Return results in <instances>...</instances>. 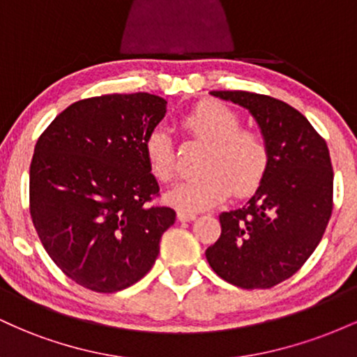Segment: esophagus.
<instances>
[{
  "mask_svg": "<svg viewBox=\"0 0 357 357\" xmlns=\"http://www.w3.org/2000/svg\"><path fill=\"white\" fill-rule=\"evenodd\" d=\"M196 218V213L192 211H186V210H179L178 211V220L179 221H191Z\"/></svg>",
  "mask_w": 357,
  "mask_h": 357,
  "instance_id": "esophagus-1",
  "label": "esophagus"
}]
</instances>
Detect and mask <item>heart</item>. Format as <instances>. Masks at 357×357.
Returning <instances> with one entry per match:
<instances>
[{"instance_id":"obj_1","label":"heart","mask_w":357,"mask_h":357,"mask_svg":"<svg viewBox=\"0 0 357 357\" xmlns=\"http://www.w3.org/2000/svg\"><path fill=\"white\" fill-rule=\"evenodd\" d=\"M190 136L208 144L199 178L176 184L167 202L186 211L216 206L233 190L236 196L252 195L260 186L270 165V149L258 130L243 129L235 110L220 102H203L181 119ZM144 159L158 181L173 179L174 146L162 127H155L144 139Z\"/></svg>"}]
</instances>
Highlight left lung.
<instances>
[{"label": "left lung", "instance_id": "1", "mask_svg": "<svg viewBox=\"0 0 357 357\" xmlns=\"http://www.w3.org/2000/svg\"><path fill=\"white\" fill-rule=\"evenodd\" d=\"M211 96L247 109L270 149L255 195L220 215L221 235L206 260L228 284L270 289L301 270L333 215L334 173L329 149L310 122L285 102L243 90Z\"/></svg>", "mask_w": 357, "mask_h": 357}]
</instances>
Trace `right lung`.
Listing matches in <instances>:
<instances>
[{"label":"right lung","instance_id":"1","mask_svg":"<svg viewBox=\"0 0 357 357\" xmlns=\"http://www.w3.org/2000/svg\"><path fill=\"white\" fill-rule=\"evenodd\" d=\"M166 104L147 92L90 97L68 105L36 141L35 230L56 267L93 292H119L141 280L176 220L171 208L149 204L159 184L142 151Z\"/></svg>","mask_w":357,"mask_h":357}]
</instances>
